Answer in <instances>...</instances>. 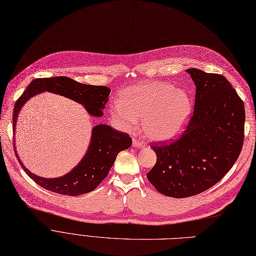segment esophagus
<instances>
[{
    "instance_id": "1",
    "label": "esophagus",
    "mask_w": 256,
    "mask_h": 256,
    "mask_svg": "<svg viewBox=\"0 0 256 256\" xmlns=\"http://www.w3.org/2000/svg\"><path fill=\"white\" fill-rule=\"evenodd\" d=\"M132 144H133V147H136V148H144V142L138 138L132 140Z\"/></svg>"
}]
</instances>
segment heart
Segmentation results:
<instances>
[{"instance_id": "1", "label": "heart", "mask_w": 256, "mask_h": 256, "mask_svg": "<svg viewBox=\"0 0 256 256\" xmlns=\"http://www.w3.org/2000/svg\"><path fill=\"white\" fill-rule=\"evenodd\" d=\"M192 110L190 94L162 81L131 85L109 106V114L122 129L131 131L136 127L138 118H142L146 136L155 142L176 138L188 124Z\"/></svg>"}]
</instances>
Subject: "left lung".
I'll use <instances>...</instances> for the list:
<instances>
[{
  "label": "left lung",
  "mask_w": 256,
  "mask_h": 256,
  "mask_svg": "<svg viewBox=\"0 0 256 256\" xmlns=\"http://www.w3.org/2000/svg\"><path fill=\"white\" fill-rule=\"evenodd\" d=\"M188 72L196 86L192 116L177 140L152 146L157 160L147 174L158 192L173 198L194 196L218 184L244 142V103L228 80L198 68Z\"/></svg>",
  "instance_id": "8db88e82"
}]
</instances>
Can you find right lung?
Returning a JSON list of instances; mask_svg holds the SVG:
<instances>
[{"label": "right lung", "mask_w": 256, "mask_h": 256, "mask_svg": "<svg viewBox=\"0 0 256 256\" xmlns=\"http://www.w3.org/2000/svg\"><path fill=\"white\" fill-rule=\"evenodd\" d=\"M44 92L64 96L83 105L90 116L101 118L105 104L109 99L110 88L82 84L68 77L35 79L28 85L14 105L12 118L14 132H16L18 116L22 106L32 96ZM131 144L132 140L126 133L116 131L105 124L96 125L92 130L88 151L79 164L68 174L56 178H44L31 173L20 162L16 149L14 151L24 171L38 186L60 194L79 196L94 190L101 184L110 171L118 154L128 149Z\"/></svg>", "instance_id": "right-lung-1"}]
</instances>
